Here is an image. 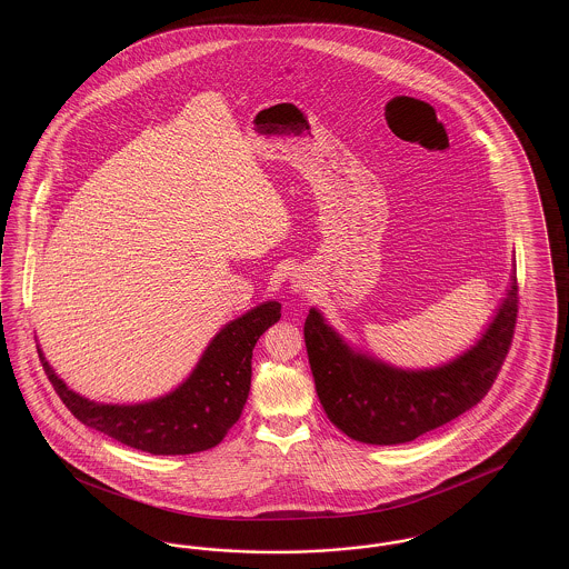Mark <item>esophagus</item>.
Masks as SVG:
<instances>
[{"label":"esophagus","instance_id":"esophagus-1","mask_svg":"<svg viewBox=\"0 0 569 569\" xmlns=\"http://www.w3.org/2000/svg\"><path fill=\"white\" fill-rule=\"evenodd\" d=\"M292 286H295V290H307V281H305V277H300V274H295V279H292Z\"/></svg>","mask_w":569,"mask_h":569}]
</instances>
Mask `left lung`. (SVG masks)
<instances>
[{
  "mask_svg": "<svg viewBox=\"0 0 569 569\" xmlns=\"http://www.w3.org/2000/svg\"><path fill=\"white\" fill-rule=\"evenodd\" d=\"M518 313L512 272L508 297L482 339L448 365L403 371L378 358L353 352L311 309L305 320V346L316 390L330 422L356 441L395 446L459 418L487 397L510 352Z\"/></svg>",
  "mask_w": 569,
  "mask_h": 569,
  "instance_id": "1",
  "label": "left lung"
}]
</instances>
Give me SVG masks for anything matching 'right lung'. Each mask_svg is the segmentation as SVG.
<instances>
[{
    "instance_id": "right-lung-1",
    "label": "right lung",
    "mask_w": 569,
    "mask_h": 569,
    "mask_svg": "<svg viewBox=\"0 0 569 569\" xmlns=\"http://www.w3.org/2000/svg\"><path fill=\"white\" fill-rule=\"evenodd\" d=\"M281 318V305L269 300L223 326L200 362L177 390L149 403L107 406L70 390L38 348L54 392L84 427L149 455H193L217 443L241 418L249 386L251 356L260 335Z\"/></svg>"
}]
</instances>
